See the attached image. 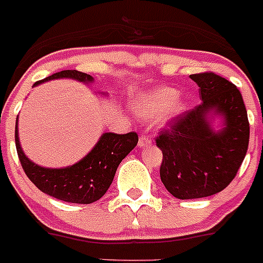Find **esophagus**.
<instances>
[{"label": "esophagus", "mask_w": 263, "mask_h": 263, "mask_svg": "<svg viewBox=\"0 0 263 263\" xmlns=\"http://www.w3.org/2000/svg\"><path fill=\"white\" fill-rule=\"evenodd\" d=\"M152 144V140L149 139L148 136H145V135H141L139 139V146L140 148H145V146L151 145Z\"/></svg>", "instance_id": "34e87169"}]
</instances>
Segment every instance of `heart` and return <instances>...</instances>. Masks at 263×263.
<instances>
[{
	"label": "heart",
	"instance_id": "1",
	"mask_svg": "<svg viewBox=\"0 0 263 263\" xmlns=\"http://www.w3.org/2000/svg\"><path fill=\"white\" fill-rule=\"evenodd\" d=\"M178 98L179 92L174 88H158L145 93L137 100L136 111L145 119L159 117L162 122H167L181 114L184 110V104Z\"/></svg>",
	"mask_w": 263,
	"mask_h": 263
}]
</instances>
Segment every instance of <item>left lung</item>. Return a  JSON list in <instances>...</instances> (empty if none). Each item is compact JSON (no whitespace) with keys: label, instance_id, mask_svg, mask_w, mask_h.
I'll use <instances>...</instances> for the list:
<instances>
[{"label":"left lung","instance_id":"8db88e82","mask_svg":"<svg viewBox=\"0 0 263 263\" xmlns=\"http://www.w3.org/2000/svg\"><path fill=\"white\" fill-rule=\"evenodd\" d=\"M200 87V105L183 112L161 131L156 144L162 151L159 175L176 198L191 200L215 195L234 180L249 144V120L236 85L217 73L191 75ZM210 112L225 119L215 133Z\"/></svg>","mask_w":263,"mask_h":263}]
</instances>
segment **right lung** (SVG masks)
Returning <instances> with one entry per match:
<instances>
[{
  "mask_svg": "<svg viewBox=\"0 0 263 263\" xmlns=\"http://www.w3.org/2000/svg\"><path fill=\"white\" fill-rule=\"evenodd\" d=\"M58 78H70L83 83L93 82V78L88 73L65 70L39 80L33 87ZM137 141L136 132L124 135L106 132L78 163L65 168H46L29 161L23 153L18 137V119L15 124L16 152L26 175L41 192L65 202L92 203L100 200L109 190L122 159L137 145Z\"/></svg>",
  "mask_w": 263,
  "mask_h": 263,
  "instance_id": "add662e5",
  "label": "right lung"
}]
</instances>
